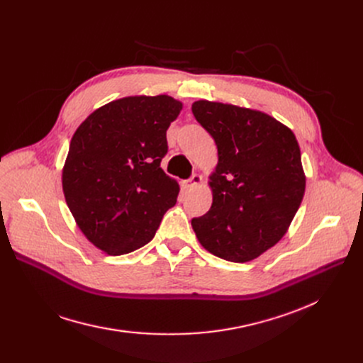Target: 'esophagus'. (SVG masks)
<instances>
[{"label": "esophagus", "mask_w": 363, "mask_h": 363, "mask_svg": "<svg viewBox=\"0 0 363 363\" xmlns=\"http://www.w3.org/2000/svg\"><path fill=\"white\" fill-rule=\"evenodd\" d=\"M201 182H203V178H201L200 175L194 174L191 178H189L188 181L184 182V186H185V189H194V188H197Z\"/></svg>", "instance_id": "1"}]
</instances>
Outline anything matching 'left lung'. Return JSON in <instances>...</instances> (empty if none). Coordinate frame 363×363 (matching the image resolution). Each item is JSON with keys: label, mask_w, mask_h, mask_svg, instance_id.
Masks as SVG:
<instances>
[{"label": "left lung", "mask_w": 363, "mask_h": 363, "mask_svg": "<svg viewBox=\"0 0 363 363\" xmlns=\"http://www.w3.org/2000/svg\"><path fill=\"white\" fill-rule=\"evenodd\" d=\"M197 122L218 147L211 211L191 220L207 252L244 263L275 245L297 213L306 188L300 147L269 114L233 104L193 103Z\"/></svg>", "instance_id": "obj_1"}]
</instances>
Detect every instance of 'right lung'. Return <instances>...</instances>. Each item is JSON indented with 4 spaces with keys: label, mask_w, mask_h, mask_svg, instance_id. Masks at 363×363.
I'll return each instance as SVG.
<instances>
[{
    "label": "right lung",
    "mask_w": 363,
    "mask_h": 363,
    "mask_svg": "<svg viewBox=\"0 0 363 363\" xmlns=\"http://www.w3.org/2000/svg\"><path fill=\"white\" fill-rule=\"evenodd\" d=\"M182 110L169 95H135L91 113L73 133L63 167L66 203L84 235L107 255L150 242L179 185L160 167L166 130Z\"/></svg>",
    "instance_id": "right-lung-1"
}]
</instances>
